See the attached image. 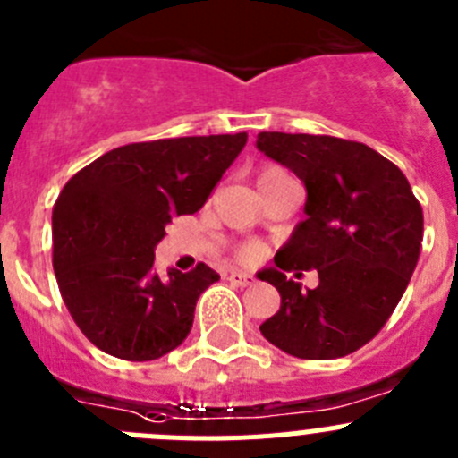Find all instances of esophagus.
I'll return each instance as SVG.
<instances>
[{
  "label": "esophagus",
  "mask_w": 458,
  "mask_h": 458,
  "mask_svg": "<svg viewBox=\"0 0 458 458\" xmlns=\"http://www.w3.org/2000/svg\"><path fill=\"white\" fill-rule=\"evenodd\" d=\"M226 279H229V284H233V286H251V284H254V276L251 275H245V272H229V275H226Z\"/></svg>",
  "instance_id": "esophagus-1"
}]
</instances>
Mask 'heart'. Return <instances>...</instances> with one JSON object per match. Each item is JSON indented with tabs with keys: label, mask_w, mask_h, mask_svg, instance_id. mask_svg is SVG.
Instances as JSON below:
<instances>
[{
	"label": "heart",
	"mask_w": 458,
	"mask_h": 458,
	"mask_svg": "<svg viewBox=\"0 0 458 458\" xmlns=\"http://www.w3.org/2000/svg\"><path fill=\"white\" fill-rule=\"evenodd\" d=\"M284 177H291L284 167L266 165L261 172H259V186H266V183L276 182V179H284ZM257 257H259V245H254V242H247V245L241 250L242 261H254Z\"/></svg>",
	"instance_id": "b5f03b06"
}]
</instances>
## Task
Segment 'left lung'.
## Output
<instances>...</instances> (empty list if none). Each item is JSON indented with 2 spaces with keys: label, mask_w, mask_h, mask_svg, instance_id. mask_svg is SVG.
I'll use <instances>...</instances> for the list:
<instances>
[{
  "label": "left lung",
  "mask_w": 458,
  "mask_h": 458,
  "mask_svg": "<svg viewBox=\"0 0 458 458\" xmlns=\"http://www.w3.org/2000/svg\"><path fill=\"white\" fill-rule=\"evenodd\" d=\"M257 147L306 186V220L261 272L281 295L261 325L272 345L327 360L370 343L404 295L422 247V207L400 167L372 147L313 133L261 131ZM318 269L301 292L284 271Z\"/></svg>",
  "instance_id": "obj_1"
}]
</instances>
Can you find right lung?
Listing matches in <instances>:
<instances>
[{"label": "right lung", "instance_id": "right-lung-1", "mask_svg": "<svg viewBox=\"0 0 458 458\" xmlns=\"http://www.w3.org/2000/svg\"><path fill=\"white\" fill-rule=\"evenodd\" d=\"M247 133L131 142L79 170L52 213L54 272L88 341L124 360H154L183 343L197 297L220 279L207 263L154 272L174 216L207 204Z\"/></svg>", "mask_w": 458, "mask_h": 458}]
</instances>
